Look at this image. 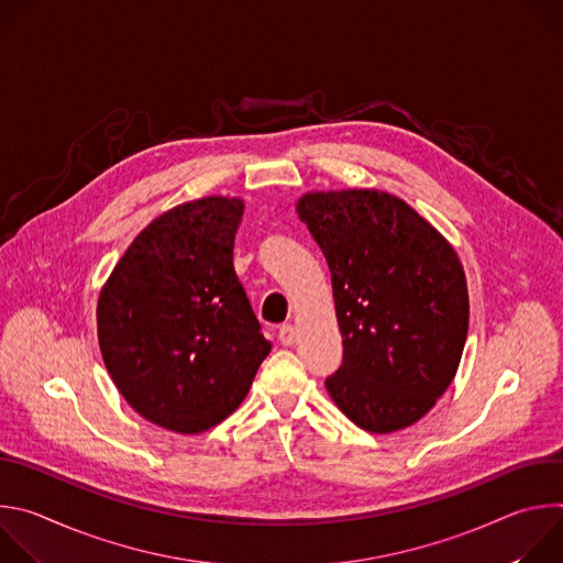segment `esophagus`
<instances>
[{
	"instance_id": "obj_1",
	"label": "esophagus",
	"mask_w": 563,
	"mask_h": 563,
	"mask_svg": "<svg viewBox=\"0 0 563 563\" xmlns=\"http://www.w3.org/2000/svg\"><path fill=\"white\" fill-rule=\"evenodd\" d=\"M296 339H298V332H296L294 325L287 323V325H280V328H278V341H280L283 345H294Z\"/></svg>"
}]
</instances>
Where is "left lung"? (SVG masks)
<instances>
[{"label":"left lung","mask_w":563,"mask_h":563,"mask_svg":"<svg viewBox=\"0 0 563 563\" xmlns=\"http://www.w3.org/2000/svg\"><path fill=\"white\" fill-rule=\"evenodd\" d=\"M298 216L332 272L343 363L339 410L376 434L417 423L452 383L467 336V285L448 240L389 194H307Z\"/></svg>","instance_id":"1"}]
</instances>
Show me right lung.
<instances>
[{
	"instance_id": "1",
	"label": "right lung",
	"mask_w": 563,
	"mask_h": 563,
	"mask_svg": "<svg viewBox=\"0 0 563 563\" xmlns=\"http://www.w3.org/2000/svg\"><path fill=\"white\" fill-rule=\"evenodd\" d=\"M243 207L213 196L155 218L100 294L104 365L159 428L198 434L224 421L272 350L233 269Z\"/></svg>"
}]
</instances>
